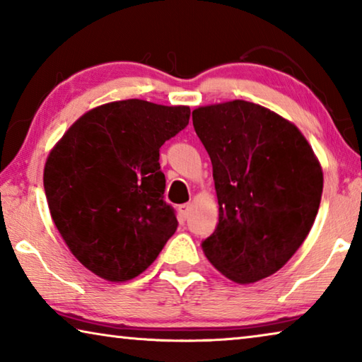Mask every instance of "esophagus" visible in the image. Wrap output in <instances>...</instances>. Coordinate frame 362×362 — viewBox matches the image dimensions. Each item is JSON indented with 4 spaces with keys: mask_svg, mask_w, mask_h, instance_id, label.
<instances>
[{
    "mask_svg": "<svg viewBox=\"0 0 362 362\" xmlns=\"http://www.w3.org/2000/svg\"><path fill=\"white\" fill-rule=\"evenodd\" d=\"M189 211H192V204H180L179 206V214L182 218H187L189 216Z\"/></svg>",
    "mask_w": 362,
    "mask_h": 362,
    "instance_id": "obj_1",
    "label": "esophagus"
}]
</instances>
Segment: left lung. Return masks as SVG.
<instances>
[{
    "label": "left lung",
    "mask_w": 362,
    "mask_h": 362,
    "mask_svg": "<svg viewBox=\"0 0 362 362\" xmlns=\"http://www.w3.org/2000/svg\"><path fill=\"white\" fill-rule=\"evenodd\" d=\"M209 153L218 223L201 243L220 273L257 283L283 268L315 223L322 169L296 124L262 105L231 100L193 110Z\"/></svg>",
    "instance_id": "1"
}]
</instances>
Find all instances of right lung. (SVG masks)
Instances as JSON below:
<instances>
[{
  "label": "right lung",
  "mask_w": 362,
  "mask_h": 362,
  "mask_svg": "<svg viewBox=\"0 0 362 362\" xmlns=\"http://www.w3.org/2000/svg\"><path fill=\"white\" fill-rule=\"evenodd\" d=\"M189 107L110 102L70 126L45 164L51 217L71 254L122 283L145 272L177 230L164 201L161 145L188 124Z\"/></svg>",
  "instance_id": "add662e5"
}]
</instances>
